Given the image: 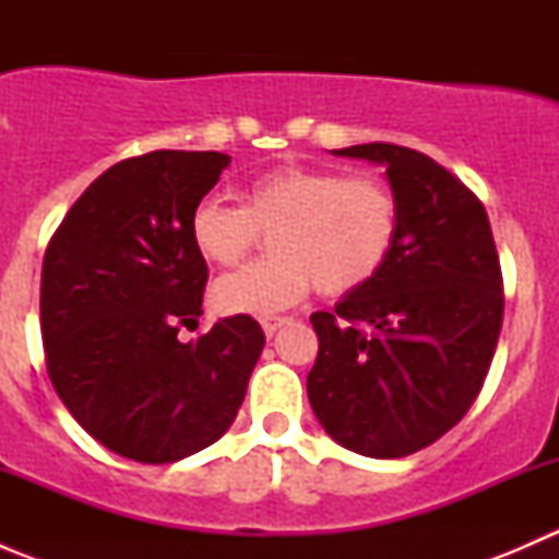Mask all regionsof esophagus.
Returning <instances> with one entry per match:
<instances>
[{
    "mask_svg": "<svg viewBox=\"0 0 559 559\" xmlns=\"http://www.w3.org/2000/svg\"><path fill=\"white\" fill-rule=\"evenodd\" d=\"M289 321H292V319H286V316H264V319H262L264 335L273 337L275 332H278L284 324H289Z\"/></svg>",
    "mask_w": 559,
    "mask_h": 559,
    "instance_id": "34e87169",
    "label": "esophagus"
}]
</instances>
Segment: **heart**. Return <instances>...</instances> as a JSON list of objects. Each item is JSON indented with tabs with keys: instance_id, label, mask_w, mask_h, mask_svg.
I'll return each instance as SVG.
<instances>
[{
	"instance_id": "heart-1",
	"label": "heart",
	"mask_w": 559,
	"mask_h": 559,
	"mask_svg": "<svg viewBox=\"0 0 559 559\" xmlns=\"http://www.w3.org/2000/svg\"><path fill=\"white\" fill-rule=\"evenodd\" d=\"M243 205L202 200L189 222L191 243L207 264L235 267L270 235L264 262L213 284L222 313H278L308 292L341 297L384 270L400 233V202L379 175L286 165L248 180Z\"/></svg>"
}]
</instances>
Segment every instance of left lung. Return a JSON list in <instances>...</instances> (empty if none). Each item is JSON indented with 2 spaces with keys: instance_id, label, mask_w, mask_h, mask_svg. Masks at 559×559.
<instances>
[{
  "instance_id": "8db88e82",
  "label": "left lung",
  "mask_w": 559,
  "mask_h": 559,
  "mask_svg": "<svg viewBox=\"0 0 559 559\" xmlns=\"http://www.w3.org/2000/svg\"><path fill=\"white\" fill-rule=\"evenodd\" d=\"M386 167L400 202L392 257L311 324L319 354L308 400L326 436L397 460L436 443L481 392L503 324V275L481 200L414 148L332 151Z\"/></svg>"
}]
</instances>
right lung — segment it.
Returning a JSON list of instances; mask_svg holds the SVG:
<instances>
[{
	"label": "right lung",
	"mask_w": 559,
	"mask_h": 559,
	"mask_svg": "<svg viewBox=\"0 0 559 559\" xmlns=\"http://www.w3.org/2000/svg\"><path fill=\"white\" fill-rule=\"evenodd\" d=\"M218 151H151L105 170L50 238L39 284L45 365L78 425L148 465L216 443L238 416L264 346L251 316L197 341L207 264L189 222L218 183Z\"/></svg>",
	"instance_id": "obj_1"
}]
</instances>
